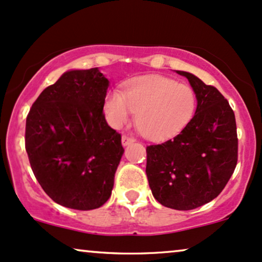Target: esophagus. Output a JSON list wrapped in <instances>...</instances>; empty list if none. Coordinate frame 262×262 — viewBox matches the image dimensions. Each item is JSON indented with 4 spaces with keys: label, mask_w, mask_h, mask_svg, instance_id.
Returning <instances> with one entry per match:
<instances>
[{
    "label": "esophagus",
    "mask_w": 262,
    "mask_h": 262,
    "mask_svg": "<svg viewBox=\"0 0 262 262\" xmlns=\"http://www.w3.org/2000/svg\"><path fill=\"white\" fill-rule=\"evenodd\" d=\"M134 142H135V138H132V137H128V136H122L121 137V143H122V146H124V147L128 146V144H131V143H134Z\"/></svg>",
    "instance_id": "obj_1"
}]
</instances>
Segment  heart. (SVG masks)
Here are the masks:
<instances>
[{
    "mask_svg": "<svg viewBox=\"0 0 262 262\" xmlns=\"http://www.w3.org/2000/svg\"><path fill=\"white\" fill-rule=\"evenodd\" d=\"M196 108V95L187 83L160 75L138 79L124 93L112 91L104 103L108 121L120 128L137 113L138 130L149 140L171 137L188 124Z\"/></svg>",
    "mask_w": 262,
    "mask_h": 262,
    "instance_id": "obj_1",
    "label": "heart"
}]
</instances>
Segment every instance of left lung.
Segmentation results:
<instances>
[{
	"label": "left lung",
	"mask_w": 262,
	"mask_h": 262,
	"mask_svg": "<svg viewBox=\"0 0 262 262\" xmlns=\"http://www.w3.org/2000/svg\"><path fill=\"white\" fill-rule=\"evenodd\" d=\"M176 73L194 90L195 113L177 136L147 147L146 173L161 205L192 210L215 199L231 179L238 157L237 126L217 89L188 72Z\"/></svg>",
	"instance_id": "8db88e82"
}]
</instances>
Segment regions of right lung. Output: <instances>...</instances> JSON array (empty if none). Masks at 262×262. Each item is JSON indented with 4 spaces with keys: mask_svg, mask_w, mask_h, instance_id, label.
Instances as JSON below:
<instances>
[{
    "mask_svg": "<svg viewBox=\"0 0 262 262\" xmlns=\"http://www.w3.org/2000/svg\"><path fill=\"white\" fill-rule=\"evenodd\" d=\"M108 87L99 68L68 70L29 112L25 149L32 172L66 208L93 210L112 195L124 148L103 114Z\"/></svg>",
    "mask_w": 262,
    "mask_h": 262,
    "instance_id": "obj_1",
    "label": "right lung"
}]
</instances>
